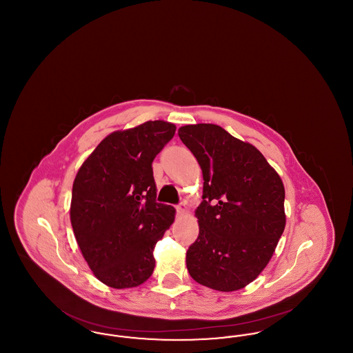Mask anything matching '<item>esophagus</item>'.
<instances>
[{
    "label": "esophagus",
    "instance_id": "esophagus-1",
    "mask_svg": "<svg viewBox=\"0 0 353 353\" xmlns=\"http://www.w3.org/2000/svg\"><path fill=\"white\" fill-rule=\"evenodd\" d=\"M176 210H177L180 214H184L185 212H186V206H185V203H180V205H177V206H176Z\"/></svg>",
    "mask_w": 353,
    "mask_h": 353
}]
</instances>
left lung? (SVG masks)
<instances>
[{
  "mask_svg": "<svg viewBox=\"0 0 353 353\" xmlns=\"http://www.w3.org/2000/svg\"><path fill=\"white\" fill-rule=\"evenodd\" d=\"M202 169L200 233L186 252L190 276L217 291L252 283L268 266L285 226L282 179L250 143L216 124L179 130Z\"/></svg>",
  "mask_w": 353,
  "mask_h": 353,
  "instance_id": "obj_1",
  "label": "left lung"
}]
</instances>
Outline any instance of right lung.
Listing matches in <instances>:
<instances>
[{
	"label": "right lung",
	"instance_id": "add662e5",
	"mask_svg": "<svg viewBox=\"0 0 353 353\" xmlns=\"http://www.w3.org/2000/svg\"><path fill=\"white\" fill-rule=\"evenodd\" d=\"M176 125L154 120L103 139L78 170L70 219L88 268L101 283L131 288L153 272V249L174 221L156 202L152 163Z\"/></svg>",
	"mask_w": 353,
	"mask_h": 353
}]
</instances>
